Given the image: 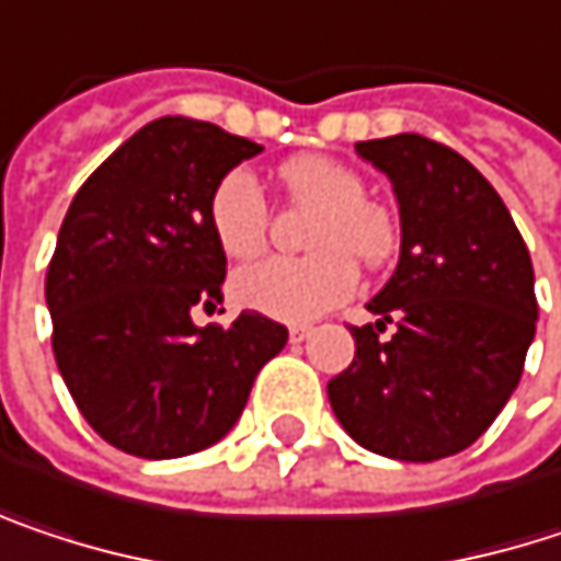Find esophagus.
Wrapping results in <instances>:
<instances>
[{"label": "esophagus", "instance_id": "obj_1", "mask_svg": "<svg viewBox=\"0 0 561 561\" xmlns=\"http://www.w3.org/2000/svg\"><path fill=\"white\" fill-rule=\"evenodd\" d=\"M311 333L314 331H311L308 324H295V328H288V340H291V343H305Z\"/></svg>", "mask_w": 561, "mask_h": 561}]
</instances>
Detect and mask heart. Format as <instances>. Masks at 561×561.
<instances>
[{"label":"heart","instance_id":"heart-1","mask_svg":"<svg viewBox=\"0 0 561 561\" xmlns=\"http://www.w3.org/2000/svg\"><path fill=\"white\" fill-rule=\"evenodd\" d=\"M291 195L314 202L308 256H270L233 276V298L276 321H314L353 295L356 263L379 266L394 247L391 221L366 198V182L333 157H291L282 163ZM266 195L260 179L237 167L218 179L208 198V228L233 260H250L266 247Z\"/></svg>","mask_w":561,"mask_h":561}]
</instances>
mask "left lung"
I'll return each instance as SVG.
<instances>
[{
	"label": "left lung",
	"mask_w": 561,
	"mask_h": 561,
	"mask_svg": "<svg viewBox=\"0 0 561 561\" xmlns=\"http://www.w3.org/2000/svg\"><path fill=\"white\" fill-rule=\"evenodd\" d=\"M391 179L401 256L353 328L356 356L328 382L333 414L359 446L401 462L456 456L520 382L536 333L530 250L491 182L421 134L356 144ZM385 323L396 333L382 341Z\"/></svg>",
	"instance_id": "8db88e82"
}]
</instances>
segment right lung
I'll return each instance as SVG.
<instances>
[{"label": "right lung", "instance_id": "1", "mask_svg": "<svg viewBox=\"0 0 561 561\" xmlns=\"http://www.w3.org/2000/svg\"><path fill=\"white\" fill-rule=\"evenodd\" d=\"M263 147L167 115L128 137L92 176L47 266L54 356L89 427L140 459H176L237 424L256 373L288 331L243 311L195 328L221 301L225 250L208 228L218 179Z\"/></svg>", "mask_w": 561, "mask_h": 561}]
</instances>
